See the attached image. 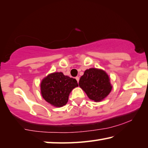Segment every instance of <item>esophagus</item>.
Segmentation results:
<instances>
[{
	"instance_id": "esophagus-1",
	"label": "esophagus",
	"mask_w": 148,
	"mask_h": 148,
	"mask_svg": "<svg viewBox=\"0 0 148 148\" xmlns=\"http://www.w3.org/2000/svg\"><path fill=\"white\" fill-rule=\"evenodd\" d=\"M76 79L77 80V83H78V82H79V77L78 76H76Z\"/></svg>"
}]
</instances>
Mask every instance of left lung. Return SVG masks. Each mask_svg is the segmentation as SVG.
<instances>
[{
	"instance_id": "8db88e82",
	"label": "left lung",
	"mask_w": 148,
	"mask_h": 148,
	"mask_svg": "<svg viewBox=\"0 0 148 148\" xmlns=\"http://www.w3.org/2000/svg\"><path fill=\"white\" fill-rule=\"evenodd\" d=\"M79 86L89 98L95 102L104 99L112 90L108 76L104 71L97 69L86 70L80 77Z\"/></svg>"
}]
</instances>
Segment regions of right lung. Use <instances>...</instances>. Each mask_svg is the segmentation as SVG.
Instances as JSON below:
<instances>
[{"label":"right lung","instance_id":"right-lung-1","mask_svg":"<svg viewBox=\"0 0 148 148\" xmlns=\"http://www.w3.org/2000/svg\"><path fill=\"white\" fill-rule=\"evenodd\" d=\"M78 86L76 79L55 72L42 80L40 87L45 101L56 107H61L68 102L70 92Z\"/></svg>","mask_w":148,"mask_h":148}]
</instances>
